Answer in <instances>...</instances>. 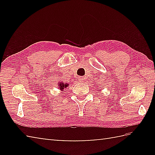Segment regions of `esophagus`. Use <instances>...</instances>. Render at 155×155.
Returning a JSON list of instances; mask_svg holds the SVG:
<instances>
[{
  "instance_id": "34e87169",
  "label": "esophagus",
  "mask_w": 155,
  "mask_h": 155,
  "mask_svg": "<svg viewBox=\"0 0 155 155\" xmlns=\"http://www.w3.org/2000/svg\"><path fill=\"white\" fill-rule=\"evenodd\" d=\"M78 81H79V82H83V81H84V78L83 77H78Z\"/></svg>"
}]
</instances>
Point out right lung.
Masks as SVG:
<instances>
[{
	"mask_svg": "<svg viewBox=\"0 0 155 155\" xmlns=\"http://www.w3.org/2000/svg\"><path fill=\"white\" fill-rule=\"evenodd\" d=\"M57 85H58L59 90H60L61 91H63L65 88H66L67 87H68L69 84L67 83H64L62 81V82H59V83H57Z\"/></svg>",
	"mask_w": 155,
	"mask_h": 155,
	"instance_id": "1",
	"label": "right lung"
}]
</instances>
